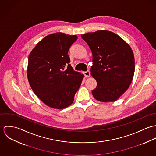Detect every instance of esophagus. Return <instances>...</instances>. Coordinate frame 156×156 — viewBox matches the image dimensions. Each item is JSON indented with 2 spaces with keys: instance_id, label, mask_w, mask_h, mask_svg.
Instances as JSON below:
<instances>
[{
  "instance_id": "esophagus-1",
  "label": "esophagus",
  "mask_w": 156,
  "mask_h": 156,
  "mask_svg": "<svg viewBox=\"0 0 156 156\" xmlns=\"http://www.w3.org/2000/svg\"><path fill=\"white\" fill-rule=\"evenodd\" d=\"M84 75H85V76L86 77H90V72H89V71H85V72H84Z\"/></svg>"
}]
</instances>
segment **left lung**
<instances>
[{
  "mask_svg": "<svg viewBox=\"0 0 156 156\" xmlns=\"http://www.w3.org/2000/svg\"><path fill=\"white\" fill-rule=\"evenodd\" d=\"M92 53L90 74L97 82L92 91L101 102L117 100L129 88L134 73L133 51L122 38L106 30L81 35Z\"/></svg>",
  "mask_w": 156,
  "mask_h": 156,
  "instance_id": "8db88e82",
  "label": "left lung"
}]
</instances>
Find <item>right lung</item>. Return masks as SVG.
<instances>
[{"instance_id":"right-lung-1","label":"right lung","mask_w":156,"mask_h":156,"mask_svg":"<svg viewBox=\"0 0 156 156\" xmlns=\"http://www.w3.org/2000/svg\"><path fill=\"white\" fill-rule=\"evenodd\" d=\"M76 35L57 32L42 39L29 54L27 76L34 92L48 107L62 109L70 106L84 75L69 64L68 51Z\"/></svg>"}]
</instances>
